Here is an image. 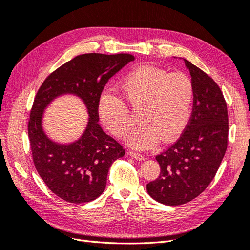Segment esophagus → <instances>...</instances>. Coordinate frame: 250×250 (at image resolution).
I'll return each mask as SVG.
<instances>
[{
	"mask_svg": "<svg viewBox=\"0 0 250 250\" xmlns=\"http://www.w3.org/2000/svg\"><path fill=\"white\" fill-rule=\"evenodd\" d=\"M128 154H129L130 156H132L133 158H137V160H140V161H142V160H144V158H145L142 153L135 152V151H129V152H128Z\"/></svg>",
	"mask_w": 250,
	"mask_h": 250,
	"instance_id": "esophagus-1",
	"label": "esophagus"
}]
</instances>
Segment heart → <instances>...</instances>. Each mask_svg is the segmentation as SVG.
Listing matches in <instances>:
<instances>
[{
    "label": "heart",
    "instance_id": "obj_1",
    "mask_svg": "<svg viewBox=\"0 0 250 250\" xmlns=\"http://www.w3.org/2000/svg\"><path fill=\"white\" fill-rule=\"evenodd\" d=\"M121 88L128 104L141 108L142 124L131 131L128 140L131 146L148 148L158 139L170 142L186 129L195 95L194 83L187 74L142 65L126 75ZM125 101L110 90L102 92L98 100L100 120L116 138H124L133 124L130 108Z\"/></svg>",
    "mask_w": 250,
    "mask_h": 250
}]
</instances>
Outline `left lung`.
<instances>
[{"mask_svg":"<svg viewBox=\"0 0 250 250\" xmlns=\"http://www.w3.org/2000/svg\"><path fill=\"white\" fill-rule=\"evenodd\" d=\"M194 83L190 121L180 138L155 156L161 173L148 194L166 206H180L199 196L214 179L228 148L229 113L220 87L185 59Z\"/></svg>","mask_w":250,"mask_h":250,"instance_id":"left-lung-1","label":"left lung"}]
</instances>
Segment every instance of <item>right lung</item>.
Here are the masks:
<instances>
[{
    "mask_svg": "<svg viewBox=\"0 0 250 250\" xmlns=\"http://www.w3.org/2000/svg\"><path fill=\"white\" fill-rule=\"evenodd\" d=\"M132 60L127 53L78 55L51 73L37 92L28 122L30 148L35 169L59 198L72 203L95 200L105 190L111 164L124 156L123 146L98 124V100L110 77ZM63 93L80 96L90 116L86 131L70 146L52 142L41 127L44 108Z\"/></svg>",
    "mask_w": 250,
    "mask_h": 250,
    "instance_id": "obj_1",
    "label": "right lung"
}]
</instances>
